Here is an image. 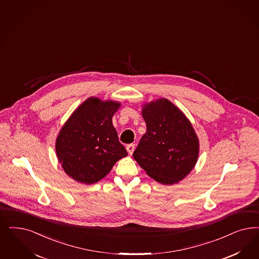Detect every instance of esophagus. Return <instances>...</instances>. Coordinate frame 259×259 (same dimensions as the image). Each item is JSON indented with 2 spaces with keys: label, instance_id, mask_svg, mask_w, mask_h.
<instances>
[{
  "label": "esophagus",
  "instance_id": "34e87169",
  "mask_svg": "<svg viewBox=\"0 0 259 259\" xmlns=\"http://www.w3.org/2000/svg\"><path fill=\"white\" fill-rule=\"evenodd\" d=\"M126 149H127V152H128L130 155H132L135 150V144H133V143L128 144V145L126 146Z\"/></svg>",
  "mask_w": 259,
  "mask_h": 259
}]
</instances>
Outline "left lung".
I'll return each mask as SVG.
<instances>
[{"instance_id": "1", "label": "left lung", "mask_w": 259, "mask_h": 259, "mask_svg": "<svg viewBox=\"0 0 259 259\" xmlns=\"http://www.w3.org/2000/svg\"><path fill=\"white\" fill-rule=\"evenodd\" d=\"M146 123L133 157L155 181L173 185L185 178L196 164L199 141L188 117L172 102L160 98L145 104Z\"/></svg>"}]
</instances>
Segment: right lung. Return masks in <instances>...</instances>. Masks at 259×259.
I'll return each instance as SVG.
<instances>
[{
	"label": "right lung",
	"instance_id": "obj_1",
	"mask_svg": "<svg viewBox=\"0 0 259 259\" xmlns=\"http://www.w3.org/2000/svg\"><path fill=\"white\" fill-rule=\"evenodd\" d=\"M120 103L90 98L66 121L55 150L64 171L77 182L92 185L104 178L119 159L127 156L112 117Z\"/></svg>",
	"mask_w": 259,
	"mask_h": 259
}]
</instances>
